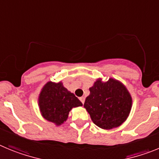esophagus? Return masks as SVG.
<instances>
[{"mask_svg": "<svg viewBox=\"0 0 159 159\" xmlns=\"http://www.w3.org/2000/svg\"><path fill=\"white\" fill-rule=\"evenodd\" d=\"M79 99H80V101H81V102L82 103V104H84V103H85V97H80Z\"/></svg>", "mask_w": 159, "mask_h": 159, "instance_id": "obj_1", "label": "esophagus"}]
</instances>
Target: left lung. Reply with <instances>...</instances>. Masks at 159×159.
<instances>
[{
	"label": "left lung",
	"mask_w": 159,
	"mask_h": 159,
	"mask_svg": "<svg viewBox=\"0 0 159 159\" xmlns=\"http://www.w3.org/2000/svg\"><path fill=\"white\" fill-rule=\"evenodd\" d=\"M89 91L84 107L96 125L108 130L119 127L126 120L132 100L122 83L113 78L105 82L98 79Z\"/></svg>",
	"instance_id": "1"
}]
</instances>
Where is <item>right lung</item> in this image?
I'll return each instance as SVG.
<instances>
[{"label":"right lung","mask_w":159,"mask_h":159,"mask_svg":"<svg viewBox=\"0 0 159 159\" xmlns=\"http://www.w3.org/2000/svg\"><path fill=\"white\" fill-rule=\"evenodd\" d=\"M39 105L42 116L47 120L60 125L66 120L73 108L81 106L82 104L62 82L49 81L39 94Z\"/></svg>","instance_id":"obj_1"}]
</instances>
